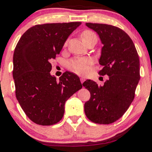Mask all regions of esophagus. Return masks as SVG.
<instances>
[{
	"instance_id": "obj_1",
	"label": "esophagus",
	"mask_w": 152,
	"mask_h": 152,
	"mask_svg": "<svg viewBox=\"0 0 152 152\" xmlns=\"http://www.w3.org/2000/svg\"><path fill=\"white\" fill-rule=\"evenodd\" d=\"M80 81H81V83H83V81H85V78H83V77L80 78Z\"/></svg>"
}]
</instances>
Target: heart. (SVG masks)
I'll use <instances>...</instances> for the list:
<instances>
[{"label":"heart","mask_w":152,"mask_h":152,"mask_svg":"<svg viewBox=\"0 0 152 152\" xmlns=\"http://www.w3.org/2000/svg\"><path fill=\"white\" fill-rule=\"evenodd\" d=\"M81 38L83 43H86L90 42L91 41H96L97 37L96 34L92 31L86 30L81 34ZM90 61L87 58H78L71 60L69 62V67L73 71L78 74H86L89 70Z\"/></svg>","instance_id":"1"}]
</instances>
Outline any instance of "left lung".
<instances>
[{
  "label": "left lung",
  "mask_w": 152,
  "mask_h": 152,
  "mask_svg": "<svg viewBox=\"0 0 152 152\" xmlns=\"http://www.w3.org/2000/svg\"><path fill=\"white\" fill-rule=\"evenodd\" d=\"M87 27L98 34L103 47L99 64L101 76L109 78L104 86L86 80L83 86L91 98L84 104L87 118L96 124H109L117 121L133 102L140 79L139 58L129 35L116 26L86 23Z\"/></svg>",
  "instance_id": "8db88e82"
}]
</instances>
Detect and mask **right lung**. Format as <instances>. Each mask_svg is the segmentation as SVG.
<instances>
[{"mask_svg":"<svg viewBox=\"0 0 152 152\" xmlns=\"http://www.w3.org/2000/svg\"><path fill=\"white\" fill-rule=\"evenodd\" d=\"M81 22L36 25L23 34L13 53L15 96L32 121L42 126L61 120L65 103L82 88L77 75L66 71L56 81L51 61Z\"/></svg>","mask_w":152,"mask_h":152,"instance_id":"right-lung-1","label":"right lung"}]
</instances>
